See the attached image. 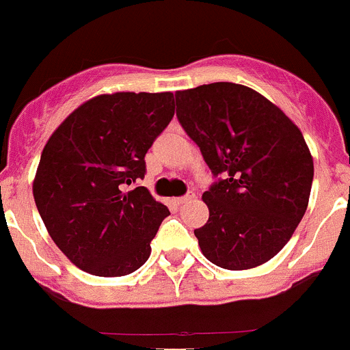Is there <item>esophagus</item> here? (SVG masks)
<instances>
[{
    "instance_id": "obj_1",
    "label": "esophagus",
    "mask_w": 350,
    "mask_h": 350,
    "mask_svg": "<svg viewBox=\"0 0 350 350\" xmlns=\"http://www.w3.org/2000/svg\"><path fill=\"white\" fill-rule=\"evenodd\" d=\"M193 198H195V193L188 191L185 196H179V198H176V203H178V205H185V203L191 202Z\"/></svg>"
}]
</instances>
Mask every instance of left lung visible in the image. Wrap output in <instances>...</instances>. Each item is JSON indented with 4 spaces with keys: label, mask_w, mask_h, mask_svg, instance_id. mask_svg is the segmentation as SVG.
<instances>
[{
    "label": "left lung",
    "mask_w": 350,
    "mask_h": 350,
    "mask_svg": "<svg viewBox=\"0 0 350 350\" xmlns=\"http://www.w3.org/2000/svg\"><path fill=\"white\" fill-rule=\"evenodd\" d=\"M176 106L215 178L202 196L210 217L195 229L202 253L227 270L265 263L308 208L313 159L303 133L265 97L229 81L176 92Z\"/></svg>",
    "instance_id": "left-lung-1"
}]
</instances>
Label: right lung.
Wrapping results in <instances>:
<instances>
[{
  "mask_svg": "<svg viewBox=\"0 0 350 350\" xmlns=\"http://www.w3.org/2000/svg\"><path fill=\"white\" fill-rule=\"evenodd\" d=\"M174 116L171 92L97 96L51 135L33 179L47 232L71 263L99 277H121L150 256L167 206L145 186V154Z\"/></svg>",
  "mask_w": 350,
  "mask_h": 350,
  "instance_id": "obj_1",
  "label": "right lung"
}]
</instances>
